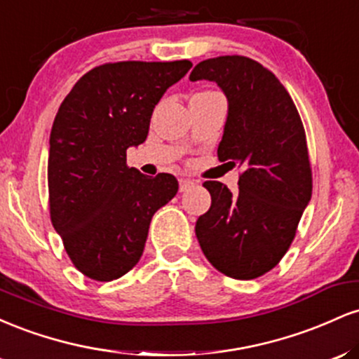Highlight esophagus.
I'll return each instance as SVG.
<instances>
[{
    "mask_svg": "<svg viewBox=\"0 0 359 359\" xmlns=\"http://www.w3.org/2000/svg\"><path fill=\"white\" fill-rule=\"evenodd\" d=\"M194 184H196V182H194V180H191V179H180L179 180V191L180 192L189 191V189H191Z\"/></svg>",
    "mask_w": 359,
    "mask_h": 359,
    "instance_id": "34e87169",
    "label": "esophagus"
}]
</instances>
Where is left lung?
I'll return each mask as SVG.
<instances>
[{
    "label": "left lung",
    "mask_w": 359,
    "mask_h": 359,
    "mask_svg": "<svg viewBox=\"0 0 359 359\" xmlns=\"http://www.w3.org/2000/svg\"><path fill=\"white\" fill-rule=\"evenodd\" d=\"M191 81H214L228 97L217 147L221 162L243 167L238 191L208 180L211 208L196 236L216 270L238 280L265 275L290 248L312 196L302 119L273 72L243 55L199 62Z\"/></svg>",
    "instance_id": "left-lung-1"
}]
</instances>
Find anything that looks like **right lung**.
<instances>
[{"label": "right lung", "mask_w": 359, "mask_h": 359, "mask_svg": "<svg viewBox=\"0 0 359 359\" xmlns=\"http://www.w3.org/2000/svg\"><path fill=\"white\" fill-rule=\"evenodd\" d=\"M192 62H114L81 77L50 131L48 204L74 266L111 282L142 258L154 214L179 191L174 175H143L126 150L147 140L154 108Z\"/></svg>", "instance_id": "right-lung-1"}]
</instances>
